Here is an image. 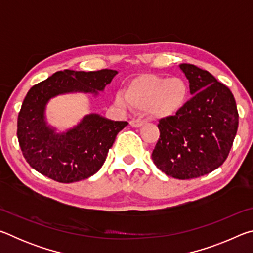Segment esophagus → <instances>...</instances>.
Wrapping results in <instances>:
<instances>
[{
  "label": "esophagus",
  "mask_w": 253,
  "mask_h": 253,
  "mask_svg": "<svg viewBox=\"0 0 253 253\" xmlns=\"http://www.w3.org/2000/svg\"><path fill=\"white\" fill-rule=\"evenodd\" d=\"M144 124H145V122L140 121V119H132V121H130V126L134 127V128L142 127Z\"/></svg>",
  "instance_id": "1"
}]
</instances>
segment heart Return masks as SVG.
I'll return each instance as SVG.
<instances>
[{"instance_id":"1","label":"heart","mask_w":253,"mask_h":253,"mask_svg":"<svg viewBox=\"0 0 253 253\" xmlns=\"http://www.w3.org/2000/svg\"><path fill=\"white\" fill-rule=\"evenodd\" d=\"M188 99V85L182 78L145 74L126 85L125 91L116 93L115 101L123 109L147 111L155 118L177 115Z\"/></svg>"}]
</instances>
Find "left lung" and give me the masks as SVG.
<instances>
[{
	"mask_svg": "<svg viewBox=\"0 0 253 253\" xmlns=\"http://www.w3.org/2000/svg\"><path fill=\"white\" fill-rule=\"evenodd\" d=\"M192 98L177 115L162 118L152 158L178 179L203 176L223 164L237 135L239 115L230 89L207 70L182 63Z\"/></svg>",
	"mask_w": 253,
	"mask_h": 253,
	"instance_id": "obj_1",
	"label": "left lung"
}]
</instances>
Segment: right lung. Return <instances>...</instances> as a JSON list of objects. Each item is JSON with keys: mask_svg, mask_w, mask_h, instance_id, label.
<instances>
[{"mask_svg": "<svg viewBox=\"0 0 253 253\" xmlns=\"http://www.w3.org/2000/svg\"><path fill=\"white\" fill-rule=\"evenodd\" d=\"M118 72L63 70L30 89L18 118V139L23 156L32 169L60 183L85 179L101 169L109 148L127 122H115L91 113L77 125L58 130L46 121L51 99L69 93L97 98Z\"/></svg>", "mask_w": 253, "mask_h": 253, "instance_id": "obj_1", "label": "right lung"}]
</instances>
